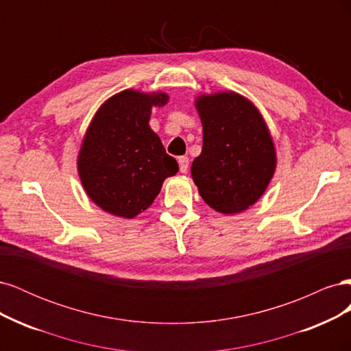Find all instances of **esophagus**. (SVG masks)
I'll return each mask as SVG.
<instances>
[{"mask_svg":"<svg viewBox=\"0 0 351 351\" xmlns=\"http://www.w3.org/2000/svg\"><path fill=\"white\" fill-rule=\"evenodd\" d=\"M178 165H180V171L187 173V169H189V158L187 156H180L178 158Z\"/></svg>","mask_w":351,"mask_h":351,"instance_id":"obj_1","label":"esophagus"}]
</instances>
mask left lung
<instances>
[{"instance_id": "left-lung-1", "label": "left lung", "mask_w": 351, "mask_h": 351, "mask_svg": "<svg viewBox=\"0 0 351 351\" xmlns=\"http://www.w3.org/2000/svg\"><path fill=\"white\" fill-rule=\"evenodd\" d=\"M204 146L192 177L206 204L222 214H237L256 202L275 169V149L261 114L237 93L200 97Z\"/></svg>"}]
</instances>
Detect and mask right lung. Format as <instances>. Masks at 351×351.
Returning <instances> with one entry per match:
<instances>
[{"mask_svg": "<svg viewBox=\"0 0 351 351\" xmlns=\"http://www.w3.org/2000/svg\"><path fill=\"white\" fill-rule=\"evenodd\" d=\"M165 93L123 90L105 102L84 136L79 176L89 197L112 215L133 218L151 206L178 164L149 127Z\"/></svg>", "mask_w": 351, "mask_h": 351, "instance_id": "1", "label": "right lung"}]
</instances>
